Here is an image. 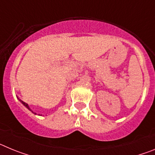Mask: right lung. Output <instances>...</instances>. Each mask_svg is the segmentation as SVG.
Wrapping results in <instances>:
<instances>
[{
	"instance_id": "add662e5",
	"label": "right lung",
	"mask_w": 155,
	"mask_h": 155,
	"mask_svg": "<svg viewBox=\"0 0 155 155\" xmlns=\"http://www.w3.org/2000/svg\"><path fill=\"white\" fill-rule=\"evenodd\" d=\"M18 100H19V101H20V102H21V103H22L23 105H24V106H25V107H26L27 109H28V110H30V111H31V113H34V114H35V115H37L36 113H34L33 111H32V110H31V109H30L29 105H28V104H27V103H25V102H23V101H21V99H19V98H18ZM41 116H42V115H41Z\"/></svg>"
}]
</instances>
